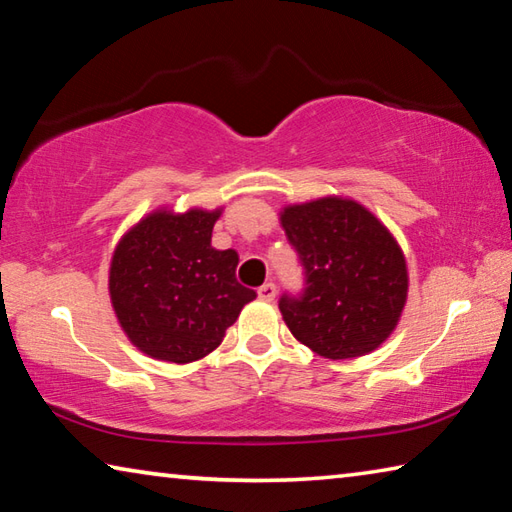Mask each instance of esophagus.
Returning a JSON list of instances; mask_svg holds the SVG:
<instances>
[{"instance_id":"1","label":"esophagus","mask_w":512,"mask_h":512,"mask_svg":"<svg viewBox=\"0 0 512 512\" xmlns=\"http://www.w3.org/2000/svg\"><path fill=\"white\" fill-rule=\"evenodd\" d=\"M257 296H259V300L271 302V300L275 298V284H273V282H266V284H262V287L257 289Z\"/></svg>"}]
</instances>
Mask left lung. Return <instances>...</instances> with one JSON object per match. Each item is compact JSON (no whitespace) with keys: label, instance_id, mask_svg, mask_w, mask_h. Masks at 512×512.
Instances as JSON below:
<instances>
[{"label":"left lung","instance_id":"8db88e82","mask_svg":"<svg viewBox=\"0 0 512 512\" xmlns=\"http://www.w3.org/2000/svg\"><path fill=\"white\" fill-rule=\"evenodd\" d=\"M280 219L302 271V289L277 302L291 334L325 359L361 357L384 343L409 289L391 232L343 198L293 205Z\"/></svg>","mask_w":512,"mask_h":512}]
</instances>
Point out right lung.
Wrapping results in <instances>:
<instances>
[{"label": "right lung", "instance_id": "right-lung-1", "mask_svg": "<svg viewBox=\"0 0 512 512\" xmlns=\"http://www.w3.org/2000/svg\"><path fill=\"white\" fill-rule=\"evenodd\" d=\"M216 219L219 212H155L112 255V307L128 339L153 359L189 363L205 357L257 298L237 282L235 250L210 246Z\"/></svg>", "mask_w": 512, "mask_h": 512}]
</instances>
